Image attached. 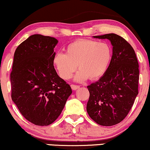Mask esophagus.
I'll list each match as a JSON object with an SVG mask.
<instances>
[{
    "label": "esophagus",
    "mask_w": 150,
    "mask_h": 150,
    "mask_svg": "<svg viewBox=\"0 0 150 150\" xmlns=\"http://www.w3.org/2000/svg\"><path fill=\"white\" fill-rule=\"evenodd\" d=\"M71 87L72 90H74V91H76V89L79 88V87H80V86H78V85H74V84H72V85L71 86Z\"/></svg>",
    "instance_id": "esophagus-1"
}]
</instances>
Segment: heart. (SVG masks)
Here are the masks:
<instances>
[{
    "label": "heart",
    "mask_w": 150,
    "mask_h": 150,
    "mask_svg": "<svg viewBox=\"0 0 150 150\" xmlns=\"http://www.w3.org/2000/svg\"><path fill=\"white\" fill-rule=\"evenodd\" d=\"M112 58L110 45L93 40H77L69 44L65 54L57 52L52 63L59 76L68 80L78 67L76 81H83L88 78L96 80L106 71ZM77 67H76V64Z\"/></svg>",
    "instance_id": "heart-1"
}]
</instances>
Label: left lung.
I'll list each match as a JSON object with an SVG mask.
<instances>
[{"instance_id":"1","label":"left lung","mask_w":150,"mask_h":150,"mask_svg":"<svg viewBox=\"0 0 150 150\" xmlns=\"http://www.w3.org/2000/svg\"><path fill=\"white\" fill-rule=\"evenodd\" d=\"M94 38L110 40L113 53L104 75L87 86L90 96L86 110L98 124L114 126L126 118L138 94V59L133 47L119 35L108 33Z\"/></svg>"}]
</instances>
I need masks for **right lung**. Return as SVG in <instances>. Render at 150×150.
<instances>
[{
	"label": "right lung",
	"mask_w": 150,
	"mask_h": 150,
	"mask_svg": "<svg viewBox=\"0 0 150 150\" xmlns=\"http://www.w3.org/2000/svg\"><path fill=\"white\" fill-rule=\"evenodd\" d=\"M57 42L53 37L32 35L19 45L14 54L12 100L23 117L36 126L52 124L72 93L52 63Z\"/></svg>",
	"instance_id": "add662e5"
}]
</instances>
